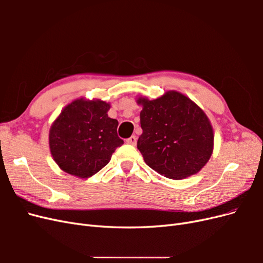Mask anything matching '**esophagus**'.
<instances>
[{"mask_svg":"<svg viewBox=\"0 0 263 263\" xmlns=\"http://www.w3.org/2000/svg\"><path fill=\"white\" fill-rule=\"evenodd\" d=\"M126 142H127V144L135 146V145H136V142H137V137L136 136H132L128 139H126Z\"/></svg>","mask_w":263,"mask_h":263,"instance_id":"34e87169","label":"esophagus"}]
</instances>
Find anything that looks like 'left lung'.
Masks as SVG:
<instances>
[{"label":"left lung","mask_w":263,"mask_h":263,"mask_svg":"<svg viewBox=\"0 0 263 263\" xmlns=\"http://www.w3.org/2000/svg\"><path fill=\"white\" fill-rule=\"evenodd\" d=\"M142 105V134L137 148L151 169L162 176L180 180L197 173L210 160L214 135L208 116L194 102L176 91Z\"/></svg>","instance_id":"obj_1"}]
</instances>
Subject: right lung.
<instances>
[{"label":"right lung","mask_w":263,"mask_h":263,"mask_svg":"<svg viewBox=\"0 0 263 263\" xmlns=\"http://www.w3.org/2000/svg\"><path fill=\"white\" fill-rule=\"evenodd\" d=\"M104 101L76 100L63 108L49 133L53 160L60 169L90 178L109 162L124 140L117 135V119L107 115Z\"/></svg>","instance_id":"right-lung-1"}]
</instances>
